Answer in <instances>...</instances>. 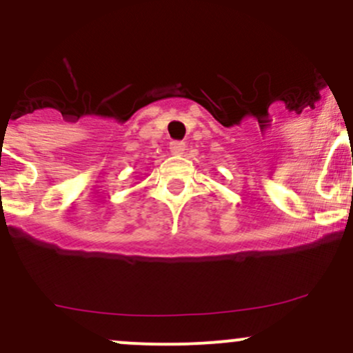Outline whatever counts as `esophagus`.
<instances>
[{"label": "esophagus", "instance_id": "1", "mask_svg": "<svg viewBox=\"0 0 353 353\" xmlns=\"http://www.w3.org/2000/svg\"><path fill=\"white\" fill-rule=\"evenodd\" d=\"M169 148L174 155H181L184 150H186V143H184V141H170Z\"/></svg>", "mask_w": 353, "mask_h": 353}]
</instances>
